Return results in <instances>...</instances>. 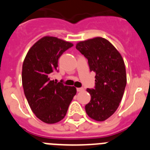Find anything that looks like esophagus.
<instances>
[{"label": "esophagus", "instance_id": "obj_1", "mask_svg": "<svg viewBox=\"0 0 150 150\" xmlns=\"http://www.w3.org/2000/svg\"><path fill=\"white\" fill-rule=\"evenodd\" d=\"M83 90H84V88H76V91H83Z\"/></svg>", "mask_w": 150, "mask_h": 150}]
</instances>
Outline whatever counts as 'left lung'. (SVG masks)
<instances>
[{
    "label": "left lung",
    "instance_id": "1",
    "mask_svg": "<svg viewBox=\"0 0 150 150\" xmlns=\"http://www.w3.org/2000/svg\"><path fill=\"white\" fill-rule=\"evenodd\" d=\"M76 48L96 74L95 88H87L91 100L86 112L92 120L104 121L116 112L122 98L127 83L124 60L110 42L100 37L80 41Z\"/></svg>",
    "mask_w": 150,
    "mask_h": 150
}]
</instances>
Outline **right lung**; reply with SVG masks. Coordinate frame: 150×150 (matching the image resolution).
<instances>
[{
    "label": "right lung",
    "mask_w": 150,
    "mask_h": 150,
    "mask_svg": "<svg viewBox=\"0 0 150 150\" xmlns=\"http://www.w3.org/2000/svg\"><path fill=\"white\" fill-rule=\"evenodd\" d=\"M74 46L67 41L46 36L28 52L22 64L24 92L35 116L47 124L63 120L76 89L51 79L64 52Z\"/></svg>",
    "instance_id": "1"
}]
</instances>
